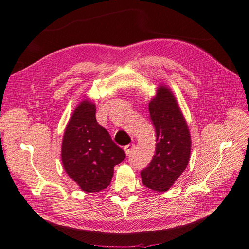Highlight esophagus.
<instances>
[{"label": "esophagus", "mask_w": 249, "mask_h": 249, "mask_svg": "<svg viewBox=\"0 0 249 249\" xmlns=\"http://www.w3.org/2000/svg\"><path fill=\"white\" fill-rule=\"evenodd\" d=\"M133 149H134V143H129V145H127V146L124 147V151H125V153L127 155H130L132 153Z\"/></svg>", "instance_id": "34e87169"}]
</instances>
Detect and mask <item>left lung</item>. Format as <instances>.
<instances>
[{"label": "left lung", "mask_w": 249, "mask_h": 249, "mask_svg": "<svg viewBox=\"0 0 249 249\" xmlns=\"http://www.w3.org/2000/svg\"><path fill=\"white\" fill-rule=\"evenodd\" d=\"M149 113L156 132L155 154L142 170L147 188L164 192L185 170L190 156V134L185 119L168 88L160 86L149 103Z\"/></svg>", "instance_id": "1"}]
</instances>
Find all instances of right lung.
Listing matches in <instances>:
<instances>
[{
  "label": "right lung",
  "mask_w": 249,
  "mask_h": 249,
  "mask_svg": "<svg viewBox=\"0 0 249 249\" xmlns=\"http://www.w3.org/2000/svg\"><path fill=\"white\" fill-rule=\"evenodd\" d=\"M96 107L85 100L75 108L64 133L62 162L69 177L86 192L107 188L114 167L125 159V152L111 140L96 120Z\"/></svg>",
  "instance_id": "add662e5"
}]
</instances>
